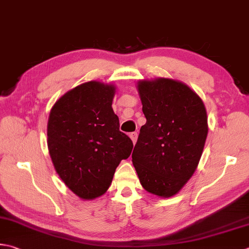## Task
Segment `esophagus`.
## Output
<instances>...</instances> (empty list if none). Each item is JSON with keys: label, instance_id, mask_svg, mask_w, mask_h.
Returning <instances> with one entry per match:
<instances>
[{"label": "esophagus", "instance_id": "1", "mask_svg": "<svg viewBox=\"0 0 249 249\" xmlns=\"http://www.w3.org/2000/svg\"><path fill=\"white\" fill-rule=\"evenodd\" d=\"M129 137H130L131 141H133V143L135 144L136 141H137V138H138V134H137V133H131V134L129 135Z\"/></svg>", "mask_w": 249, "mask_h": 249}]
</instances>
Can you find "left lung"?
I'll use <instances>...</instances> for the list:
<instances>
[{
  "label": "left lung",
  "instance_id": "1",
  "mask_svg": "<svg viewBox=\"0 0 249 249\" xmlns=\"http://www.w3.org/2000/svg\"><path fill=\"white\" fill-rule=\"evenodd\" d=\"M137 87L147 123L131 160L144 190L170 197L192 177L202 157L208 133L205 106L176 80L139 81Z\"/></svg>",
  "mask_w": 249,
  "mask_h": 249
}]
</instances>
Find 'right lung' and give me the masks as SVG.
Segmentation results:
<instances>
[{
	"instance_id": "right-lung-1",
	"label": "right lung",
	"mask_w": 249,
	"mask_h": 249,
	"mask_svg": "<svg viewBox=\"0 0 249 249\" xmlns=\"http://www.w3.org/2000/svg\"><path fill=\"white\" fill-rule=\"evenodd\" d=\"M115 87L90 81L66 92L51 110L47 144L53 167L82 199L105 194L133 141L120 131L112 100Z\"/></svg>"
}]
</instances>
